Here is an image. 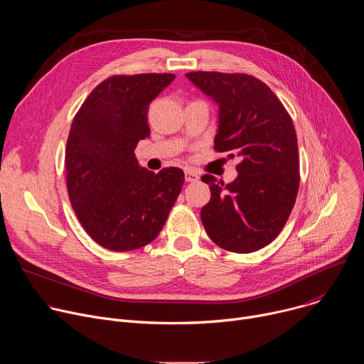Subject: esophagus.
<instances>
[{
  "mask_svg": "<svg viewBox=\"0 0 364 364\" xmlns=\"http://www.w3.org/2000/svg\"><path fill=\"white\" fill-rule=\"evenodd\" d=\"M184 178H186L187 183H196L200 177H198V174H197L196 171H193V170H186V171H184Z\"/></svg>",
  "mask_w": 364,
  "mask_h": 364,
  "instance_id": "1",
  "label": "esophagus"
}]
</instances>
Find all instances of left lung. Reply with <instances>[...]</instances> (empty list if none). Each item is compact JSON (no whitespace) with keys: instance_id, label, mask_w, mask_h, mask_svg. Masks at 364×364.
<instances>
[{"instance_id":"8db88e82","label":"left lung","mask_w":364,"mask_h":364,"mask_svg":"<svg viewBox=\"0 0 364 364\" xmlns=\"http://www.w3.org/2000/svg\"><path fill=\"white\" fill-rule=\"evenodd\" d=\"M186 77L219 107L215 148L240 159L229 184L201 177L212 191L200 212L203 226L226 250L262 249L285 226L299 187L292 119L269 86L253 76L191 72Z\"/></svg>"}]
</instances>
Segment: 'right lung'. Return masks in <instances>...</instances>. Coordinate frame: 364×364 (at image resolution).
<instances>
[{"label":"right lung","mask_w":364,"mask_h":364,"mask_svg":"<svg viewBox=\"0 0 364 364\" xmlns=\"http://www.w3.org/2000/svg\"><path fill=\"white\" fill-rule=\"evenodd\" d=\"M171 73L112 76L100 82L76 114L66 145L68 193L73 210L100 246L125 252L159 236L183 183L177 167L152 173L135 146L149 135V103Z\"/></svg>","instance_id":"right-lung-1"}]
</instances>
